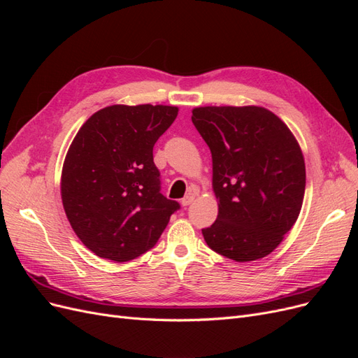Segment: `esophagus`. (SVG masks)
Wrapping results in <instances>:
<instances>
[{"label":"esophagus","mask_w":358,"mask_h":358,"mask_svg":"<svg viewBox=\"0 0 358 358\" xmlns=\"http://www.w3.org/2000/svg\"><path fill=\"white\" fill-rule=\"evenodd\" d=\"M194 199H196V196H194L192 192H188L187 196L180 200V204L183 206V208H187V206H189L194 201Z\"/></svg>","instance_id":"esophagus-1"}]
</instances>
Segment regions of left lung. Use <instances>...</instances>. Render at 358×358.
Returning a JSON list of instances; mask_svg holds the SVG:
<instances>
[{
	"label": "left lung",
	"instance_id": "8db88e82",
	"mask_svg": "<svg viewBox=\"0 0 358 358\" xmlns=\"http://www.w3.org/2000/svg\"><path fill=\"white\" fill-rule=\"evenodd\" d=\"M192 124L212 154L218 218L201 230L210 249L234 262L273 252L305 197L300 145L282 119L259 106H204Z\"/></svg>",
	"mask_w": 358,
	"mask_h": 358
}]
</instances>
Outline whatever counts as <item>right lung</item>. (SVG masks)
<instances>
[{
  "label": "right lung",
  "mask_w": 358,
  "mask_h": 358,
  "mask_svg": "<svg viewBox=\"0 0 358 358\" xmlns=\"http://www.w3.org/2000/svg\"><path fill=\"white\" fill-rule=\"evenodd\" d=\"M179 109L113 104L88 117L73 138L61 173V199L82 243L112 262L155 246L179 203L159 192L152 149Z\"/></svg>",
  "instance_id": "right-lung-1"
}]
</instances>
